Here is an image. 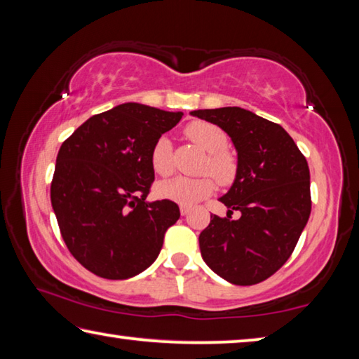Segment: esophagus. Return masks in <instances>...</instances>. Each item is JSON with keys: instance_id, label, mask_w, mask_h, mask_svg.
<instances>
[{"instance_id": "obj_1", "label": "esophagus", "mask_w": 359, "mask_h": 359, "mask_svg": "<svg viewBox=\"0 0 359 359\" xmlns=\"http://www.w3.org/2000/svg\"><path fill=\"white\" fill-rule=\"evenodd\" d=\"M180 214H182V217H187L188 214H190V208H184V205H182Z\"/></svg>"}]
</instances>
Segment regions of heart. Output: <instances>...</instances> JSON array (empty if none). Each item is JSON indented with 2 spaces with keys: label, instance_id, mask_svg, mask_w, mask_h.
Returning <instances> with one entry per match:
<instances>
[{
  "label": "heart",
  "instance_id": "heart-1",
  "mask_svg": "<svg viewBox=\"0 0 359 359\" xmlns=\"http://www.w3.org/2000/svg\"><path fill=\"white\" fill-rule=\"evenodd\" d=\"M184 133L193 144L208 151L203 163V172L214 175L218 184L223 187L234 184L239 174V160L233 151L226 149L229 142L226 133L209 121L201 120L188 123ZM150 165L158 175H169L174 171V149L172 142L166 136L158 137L155 141L150 151ZM211 176L208 174L201 177L179 175L158 184L156 194L166 201L191 208L214 193L215 180Z\"/></svg>",
  "mask_w": 359,
  "mask_h": 359
}]
</instances>
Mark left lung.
Here are the masks:
<instances>
[{
    "instance_id": "1",
    "label": "left lung",
    "mask_w": 359,
    "mask_h": 359,
    "mask_svg": "<svg viewBox=\"0 0 359 359\" xmlns=\"http://www.w3.org/2000/svg\"><path fill=\"white\" fill-rule=\"evenodd\" d=\"M220 126L238 150L239 174L220 198L226 217L210 215L199 248L212 271L234 285H255L287 263L312 209L306 156L280 125L241 107L193 111ZM234 210L241 212L233 221Z\"/></svg>"
}]
</instances>
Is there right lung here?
I'll list each match as a JSON object with an SVG mask.
<instances>
[{
	"instance_id": "obj_1",
	"label": "right lung",
	"mask_w": 359,
	"mask_h": 359,
	"mask_svg": "<svg viewBox=\"0 0 359 359\" xmlns=\"http://www.w3.org/2000/svg\"><path fill=\"white\" fill-rule=\"evenodd\" d=\"M182 115L126 102L90 117L62 144L50 201L66 247L85 269L121 280L160 255L180 210L166 199L145 201L155 180L150 151Z\"/></svg>"
}]
</instances>
